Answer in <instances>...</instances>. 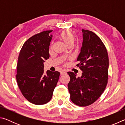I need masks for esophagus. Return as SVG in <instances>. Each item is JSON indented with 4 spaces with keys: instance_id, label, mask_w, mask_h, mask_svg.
<instances>
[{
    "instance_id": "esophagus-1",
    "label": "esophagus",
    "mask_w": 125,
    "mask_h": 125,
    "mask_svg": "<svg viewBox=\"0 0 125 125\" xmlns=\"http://www.w3.org/2000/svg\"><path fill=\"white\" fill-rule=\"evenodd\" d=\"M67 72L64 71H62L61 72V75H63V74H66Z\"/></svg>"
}]
</instances>
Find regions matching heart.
<instances>
[{
	"mask_svg": "<svg viewBox=\"0 0 125 125\" xmlns=\"http://www.w3.org/2000/svg\"><path fill=\"white\" fill-rule=\"evenodd\" d=\"M59 37L68 46L73 45L75 39L73 33L68 30H65L61 31L59 35ZM50 47L51 49L52 47V44H51Z\"/></svg>",
	"mask_w": 125,
	"mask_h": 125,
	"instance_id": "b5f03b06",
	"label": "heart"
}]
</instances>
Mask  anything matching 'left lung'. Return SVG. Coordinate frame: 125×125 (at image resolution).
Instances as JSON below:
<instances>
[{
	"label": "left lung",
	"mask_w": 125,
	"mask_h": 125,
	"mask_svg": "<svg viewBox=\"0 0 125 125\" xmlns=\"http://www.w3.org/2000/svg\"><path fill=\"white\" fill-rule=\"evenodd\" d=\"M83 41L76 65L83 71L80 77L68 72V84L71 101L79 106H87L99 99L108 82L109 57L105 46L92 31L82 30Z\"/></svg>",
	"instance_id": "left-lung-1"
}]
</instances>
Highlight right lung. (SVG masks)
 Instances as JSON below:
<instances>
[{"label":"right lung","instance_id":"right-lung-1","mask_svg":"<svg viewBox=\"0 0 125 125\" xmlns=\"http://www.w3.org/2000/svg\"><path fill=\"white\" fill-rule=\"evenodd\" d=\"M52 31H43L29 38L19 55L17 83L25 99L35 105L49 102L60 75L57 71L45 73L43 70V62L50 57V33Z\"/></svg>","mask_w":125,"mask_h":125}]
</instances>
